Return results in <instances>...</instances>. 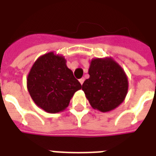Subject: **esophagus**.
<instances>
[{
    "label": "esophagus",
    "instance_id": "esophagus-1",
    "mask_svg": "<svg viewBox=\"0 0 156 156\" xmlns=\"http://www.w3.org/2000/svg\"><path fill=\"white\" fill-rule=\"evenodd\" d=\"M84 80H85V79H84L83 78H82L81 79H79V83H81V85H83V83H84Z\"/></svg>",
    "mask_w": 156,
    "mask_h": 156
}]
</instances>
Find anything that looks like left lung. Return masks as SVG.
<instances>
[{
  "instance_id": "obj_1",
  "label": "left lung",
  "mask_w": 156,
  "mask_h": 156,
  "mask_svg": "<svg viewBox=\"0 0 156 156\" xmlns=\"http://www.w3.org/2000/svg\"><path fill=\"white\" fill-rule=\"evenodd\" d=\"M88 73L90 78L83 83L82 89L93 108L107 112L125 100L128 92V78L112 57L92 59Z\"/></svg>"
}]
</instances>
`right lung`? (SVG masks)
I'll return each mask as SVG.
<instances>
[{
	"mask_svg": "<svg viewBox=\"0 0 156 156\" xmlns=\"http://www.w3.org/2000/svg\"><path fill=\"white\" fill-rule=\"evenodd\" d=\"M28 92L35 104L48 113H57L69 106L80 83L66 66L63 56L50 52L33 64L27 78Z\"/></svg>",
	"mask_w": 156,
	"mask_h": 156,
	"instance_id": "1",
	"label": "right lung"
}]
</instances>
